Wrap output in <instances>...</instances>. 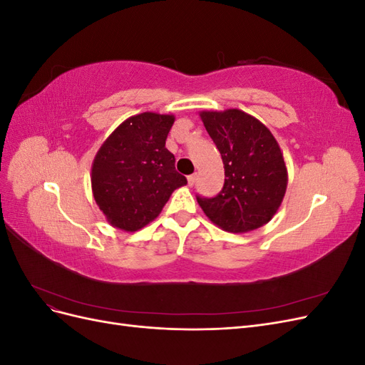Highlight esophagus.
Wrapping results in <instances>:
<instances>
[{"label": "esophagus", "mask_w": 365, "mask_h": 365, "mask_svg": "<svg viewBox=\"0 0 365 365\" xmlns=\"http://www.w3.org/2000/svg\"><path fill=\"white\" fill-rule=\"evenodd\" d=\"M187 182H189V185H190V187H193V185H195V182H196V175L187 176Z\"/></svg>", "instance_id": "obj_1"}]
</instances>
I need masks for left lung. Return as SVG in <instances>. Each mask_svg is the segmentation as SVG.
I'll use <instances>...</instances> for the list:
<instances>
[{"label":"left lung","mask_w":365,"mask_h":365,"mask_svg":"<svg viewBox=\"0 0 365 365\" xmlns=\"http://www.w3.org/2000/svg\"><path fill=\"white\" fill-rule=\"evenodd\" d=\"M200 117L225 169L217 196H196L202 212L228 233H248L268 224L288 187V169L277 140L260 120L236 108L201 111Z\"/></svg>","instance_id":"1"}]
</instances>
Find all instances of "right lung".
<instances>
[{
    "mask_svg": "<svg viewBox=\"0 0 365 365\" xmlns=\"http://www.w3.org/2000/svg\"><path fill=\"white\" fill-rule=\"evenodd\" d=\"M172 114L141 113L126 118L97 150L91 189L106 220L128 233L152 222L173 190L187 184L175 170L165 138Z\"/></svg>",
    "mask_w": 365,
    "mask_h": 365,
    "instance_id": "add662e5",
    "label": "right lung"
}]
</instances>
